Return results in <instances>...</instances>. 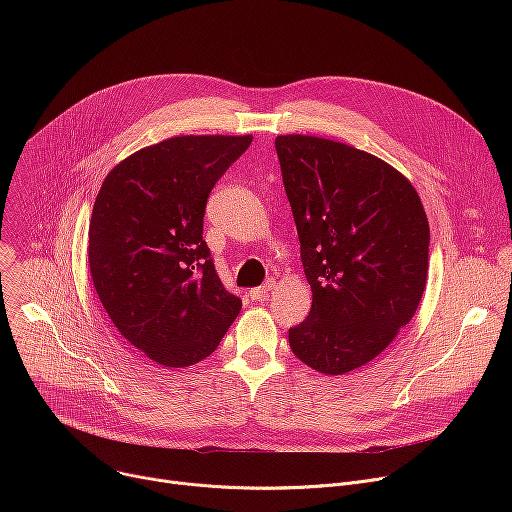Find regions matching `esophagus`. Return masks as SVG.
I'll use <instances>...</instances> for the list:
<instances>
[{
	"label": "esophagus",
	"mask_w": 512,
	"mask_h": 512,
	"mask_svg": "<svg viewBox=\"0 0 512 512\" xmlns=\"http://www.w3.org/2000/svg\"><path fill=\"white\" fill-rule=\"evenodd\" d=\"M271 287H273V283H271V281L263 283L261 287H253V289H249V298H251V300H255V302H265V300H267V296H269Z\"/></svg>",
	"instance_id": "esophagus-1"
}]
</instances>
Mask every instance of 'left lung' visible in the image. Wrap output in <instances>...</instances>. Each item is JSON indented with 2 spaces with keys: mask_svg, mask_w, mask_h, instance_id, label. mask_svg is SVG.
Wrapping results in <instances>:
<instances>
[{
  "mask_svg": "<svg viewBox=\"0 0 512 512\" xmlns=\"http://www.w3.org/2000/svg\"><path fill=\"white\" fill-rule=\"evenodd\" d=\"M275 152L312 287L289 346L324 375L377 358L413 318L427 279L429 225L411 182L352 145L277 135Z\"/></svg>",
  "mask_w": 512,
  "mask_h": 512,
  "instance_id": "1",
  "label": "left lung"
}]
</instances>
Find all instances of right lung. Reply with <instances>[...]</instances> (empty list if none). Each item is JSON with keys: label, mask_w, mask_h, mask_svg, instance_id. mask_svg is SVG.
<instances>
[{"label": "right lung", "mask_w": 512, "mask_h": 512, "mask_svg": "<svg viewBox=\"0 0 512 512\" xmlns=\"http://www.w3.org/2000/svg\"><path fill=\"white\" fill-rule=\"evenodd\" d=\"M251 135H180L143 148L105 178L89 265L115 328L162 367L212 354L241 312L202 239L206 200Z\"/></svg>", "instance_id": "1"}]
</instances>
